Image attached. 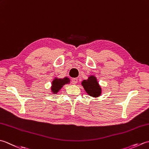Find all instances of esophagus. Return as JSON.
<instances>
[{"mask_svg":"<svg viewBox=\"0 0 149 149\" xmlns=\"http://www.w3.org/2000/svg\"><path fill=\"white\" fill-rule=\"evenodd\" d=\"M77 82H78V79H76V78L72 79V84H76L77 83Z\"/></svg>","mask_w":149,"mask_h":149,"instance_id":"obj_1","label":"esophagus"}]
</instances>
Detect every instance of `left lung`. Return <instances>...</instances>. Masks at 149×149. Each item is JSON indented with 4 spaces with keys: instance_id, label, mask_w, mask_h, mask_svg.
Listing matches in <instances>:
<instances>
[{
    "instance_id": "obj_1",
    "label": "left lung",
    "mask_w": 149,
    "mask_h": 149,
    "mask_svg": "<svg viewBox=\"0 0 149 149\" xmlns=\"http://www.w3.org/2000/svg\"><path fill=\"white\" fill-rule=\"evenodd\" d=\"M81 85L88 95L93 98L99 97L102 94V88L94 75H91L88 77V79L83 80Z\"/></svg>"
}]
</instances>
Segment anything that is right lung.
Wrapping results in <instances>:
<instances>
[{"instance_id":"obj_1","label":"right lung","mask_w":149,"mask_h":149,"mask_svg":"<svg viewBox=\"0 0 149 149\" xmlns=\"http://www.w3.org/2000/svg\"><path fill=\"white\" fill-rule=\"evenodd\" d=\"M70 83V80L68 77H65L63 79L54 77L52 81L51 87H50V93L52 94H57L61 90L62 87L65 84Z\"/></svg>"}]
</instances>
